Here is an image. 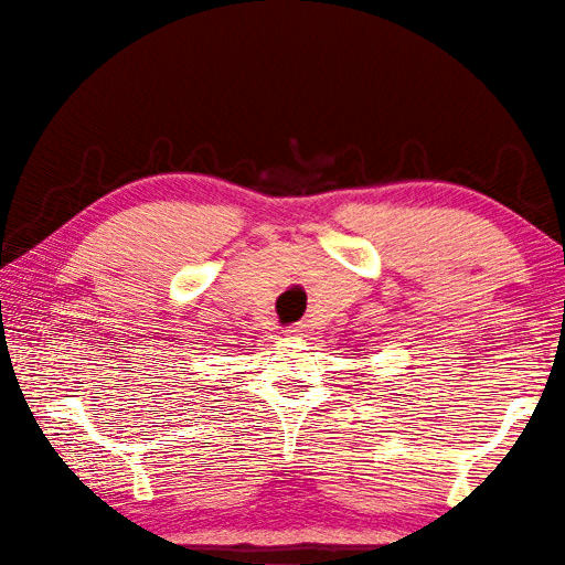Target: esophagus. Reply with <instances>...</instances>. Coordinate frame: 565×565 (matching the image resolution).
Masks as SVG:
<instances>
[{
    "label": "esophagus",
    "instance_id": "obj_1",
    "mask_svg": "<svg viewBox=\"0 0 565 565\" xmlns=\"http://www.w3.org/2000/svg\"><path fill=\"white\" fill-rule=\"evenodd\" d=\"M288 335L290 338H308V326H305V322H295V326H290L288 328Z\"/></svg>",
    "mask_w": 565,
    "mask_h": 565
}]
</instances>
